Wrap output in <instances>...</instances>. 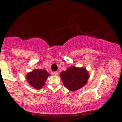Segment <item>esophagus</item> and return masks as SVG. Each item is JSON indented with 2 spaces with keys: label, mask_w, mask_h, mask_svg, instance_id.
Here are the masks:
<instances>
[{
  "label": "esophagus",
  "mask_w": 122,
  "mask_h": 122,
  "mask_svg": "<svg viewBox=\"0 0 122 122\" xmlns=\"http://www.w3.org/2000/svg\"><path fill=\"white\" fill-rule=\"evenodd\" d=\"M53 74H55V75H57V74H58V71H54L53 73Z\"/></svg>",
  "instance_id": "obj_1"
}]
</instances>
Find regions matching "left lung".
Segmentation results:
<instances>
[{
  "instance_id": "left-lung-1",
  "label": "left lung",
  "mask_w": 122,
  "mask_h": 122,
  "mask_svg": "<svg viewBox=\"0 0 122 122\" xmlns=\"http://www.w3.org/2000/svg\"><path fill=\"white\" fill-rule=\"evenodd\" d=\"M60 76L63 83L70 91L77 90L85 86L89 77L86 69L78 68L74 66L62 71Z\"/></svg>"
}]
</instances>
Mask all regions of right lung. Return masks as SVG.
<instances>
[{
  "instance_id": "add662e5",
  "label": "right lung",
  "mask_w": 122,
  "mask_h": 122,
  "mask_svg": "<svg viewBox=\"0 0 122 122\" xmlns=\"http://www.w3.org/2000/svg\"><path fill=\"white\" fill-rule=\"evenodd\" d=\"M50 75L46 70L44 69H35L28 73L26 76L27 80L30 86L34 87L35 89H41L45 85V81L47 78Z\"/></svg>"
}]
</instances>
